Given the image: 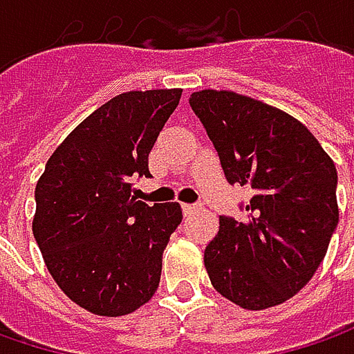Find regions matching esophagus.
Listing matches in <instances>:
<instances>
[{
    "mask_svg": "<svg viewBox=\"0 0 354 354\" xmlns=\"http://www.w3.org/2000/svg\"><path fill=\"white\" fill-rule=\"evenodd\" d=\"M201 209V205H197V203H185L183 205V212L185 214H191V212H195Z\"/></svg>",
    "mask_w": 354,
    "mask_h": 354,
    "instance_id": "obj_1",
    "label": "esophagus"
}]
</instances>
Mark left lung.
Instances as JSON below:
<instances>
[{
  "label": "left lung",
  "instance_id": "1",
  "mask_svg": "<svg viewBox=\"0 0 354 354\" xmlns=\"http://www.w3.org/2000/svg\"><path fill=\"white\" fill-rule=\"evenodd\" d=\"M189 104L218 153L226 181L246 185V218L221 216L205 248L214 290L244 309H268L313 278L339 223L337 169L313 133L274 106L228 90Z\"/></svg>",
  "mask_w": 354,
  "mask_h": 354
}]
</instances>
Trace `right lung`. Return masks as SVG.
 I'll return each instance as SVG.
<instances>
[{
	"label": "right lung",
	"instance_id": "1",
	"mask_svg": "<svg viewBox=\"0 0 354 354\" xmlns=\"http://www.w3.org/2000/svg\"><path fill=\"white\" fill-rule=\"evenodd\" d=\"M179 98V88L133 90L102 104L55 149L37 183L35 240L59 288L90 313L128 315L159 286L181 205L149 207L131 187L151 177L147 157Z\"/></svg>",
	"mask_w": 354,
	"mask_h": 354
}]
</instances>
